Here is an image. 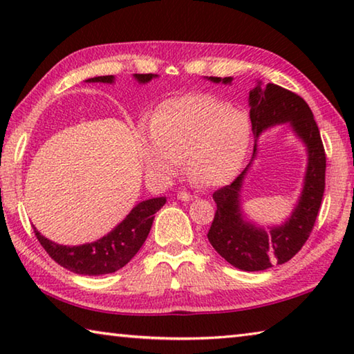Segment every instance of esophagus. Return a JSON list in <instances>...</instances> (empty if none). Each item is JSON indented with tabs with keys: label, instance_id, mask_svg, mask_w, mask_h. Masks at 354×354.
Masks as SVG:
<instances>
[{
	"label": "esophagus",
	"instance_id": "34e87169",
	"mask_svg": "<svg viewBox=\"0 0 354 354\" xmlns=\"http://www.w3.org/2000/svg\"><path fill=\"white\" fill-rule=\"evenodd\" d=\"M178 200H181V201H192L195 198V195H190L189 192H178Z\"/></svg>",
	"mask_w": 354,
	"mask_h": 354
}]
</instances>
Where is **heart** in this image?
<instances>
[{
    "label": "heart",
    "instance_id": "obj_1",
    "mask_svg": "<svg viewBox=\"0 0 354 354\" xmlns=\"http://www.w3.org/2000/svg\"><path fill=\"white\" fill-rule=\"evenodd\" d=\"M251 139L247 112L207 93L165 100L140 136V156L156 179H169L185 156L189 176L201 185H221L242 169Z\"/></svg>",
    "mask_w": 354,
    "mask_h": 354
}]
</instances>
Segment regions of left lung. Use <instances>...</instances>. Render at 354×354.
<instances>
[{
  "label": "left lung",
  "instance_id": "8db88e82",
  "mask_svg": "<svg viewBox=\"0 0 354 354\" xmlns=\"http://www.w3.org/2000/svg\"><path fill=\"white\" fill-rule=\"evenodd\" d=\"M207 80L217 84H231L232 77L209 76ZM248 103L256 142L268 128L289 123L308 151L303 190L290 217L283 225L263 230L245 218L242 211L243 181L257 154V143H254L253 158L247 169L230 185L214 192L212 198L217 203V211L207 232L209 242L231 266L243 272H259L273 267V263L290 261L306 243L325 192L326 156L313 111L297 93L277 84H267L263 87L259 81L253 91H250Z\"/></svg>",
  "mask_w": 354,
  "mask_h": 354
}]
</instances>
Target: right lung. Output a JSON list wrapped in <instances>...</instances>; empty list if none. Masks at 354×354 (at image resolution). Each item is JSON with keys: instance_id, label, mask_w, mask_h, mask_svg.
<instances>
[{"instance_id": "obj_1", "label": "right lung", "mask_w": 354, "mask_h": 354, "mask_svg": "<svg viewBox=\"0 0 354 354\" xmlns=\"http://www.w3.org/2000/svg\"><path fill=\"white\" fill-rule=\"evenodd\" d=\"M156 76L158 75L136 73L134 80L140 84H147ZM113 81H115V77L109 75L91 77L86 82L112 84ZM165 196H159V198H149L139 203L133 207V211L127 215V218L122 223H118L111 232H107L106 236L91 243L68 247V245L51 242L50 239L41 236L35 227L34 232L41 247L59 266L77 274L100 277V274L120 270L133 259L143 242L147 241L154 220V214L165 205Z\"/></svg>"}]
</instances>
